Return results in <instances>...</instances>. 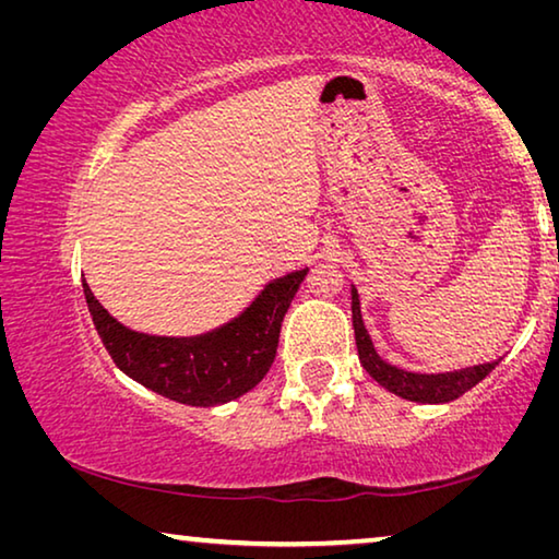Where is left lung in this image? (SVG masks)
I'll return each mask as SVG.
<instances>
[{"mask_svg":"<svg viewBox=\"0 0 559 559\" xmlns=\"http://www.w3.org/2000/svg\"><path fill=\"white\" fill-rule=\"evenodd\" d=\"M353 328H355V343H357V355L359 362L374 382H380L386 392H392L402 400L409 402H421V404H447L459 400L461 394H466L473 390L480 380L496 370L498 362L490 365H478V367H468L463 372H453V374H412L404 370H396V367L386 365L380 355L374 353L372 340L367 335V330L362 325V316H359V298L357 290L353 288Z\"/></svg>","mask_w":559,"mask_h":559,"instance_id":"left-lung-1","label":"left lung"}]
</instances>
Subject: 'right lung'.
Returning <instances> with one entry per match:
<instances>
[{
  "mask_svg": "<svg viewBox=\"0 0 559 559\" xmlns=\"http://www.w3.org/2000/svg\"><path fill=\"white\" fill-rule=\"evenodd\" d=\"M308 269L273 281L243 313L200 337H150L122 328L83 281L98 335L122 372L187 406H216L253 390L276 359L281 323Z\"/></svg>",
  "mask_w": 559,
  "mask_h": 559,
  "instance_id": "right-lung-1",
  "label": "right lung"
}]
</instances>
